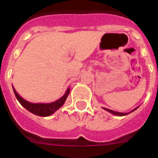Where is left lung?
I'll list each match as a JSON object with an SVG mask.
<instances>
[{"label": "left lung", "mask_w": 158, "mask_h": 158, "mask_svg": "<svg viewBox=\"0 0 158 158\" xmlns=\"http://www.w3.org/2000/svg\"><path fill=\"white\" fill-rule=\"evenodd\" d=\"M104 110H107V111H109V112L110 113H111V114H115V115H118V116H124V115H126V114H129V113H131V112H132V111H133V110H135V109H137V107L136 108H135V109H133V110H132V111H130V112H128V113H122V112H118V111H114V110H110V109H107V108H105V107H104Z\"/></svg>", "instance_id": "1"}]
</instances>
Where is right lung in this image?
<instances>
[{
  "label": "right lung",
  "mask_w": 158,
  "mask_h": 158,
  "mask_svg": "<svg viewBox=\"0 0 158 158\" xmlns=\"http://www.w3.org/2000/svg\"><path fill=\"white\" fill-rule=\"evenodd\" d=\"M13 90H14L16 98L19 101V102L21 104L22 106H23L26 110L32 112V114H36L38 116H42V117L51 115L53 113L55 112L57 109L60 108L64 104V101H65L66 98H67L68 95L70 92V89L69 88L66 91L65 94L62 97H61L60 99L54 101V102L50 103V104H33V103H30L25 101L23 97L19 95V94L16 92L14 87H13Z\"/></svg>",
  "instance_id": "1"
}]
</instances>
